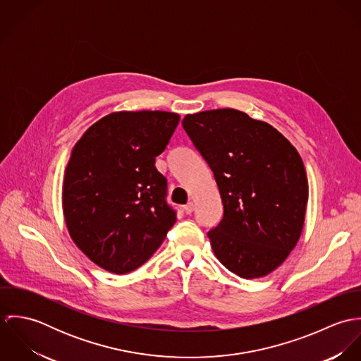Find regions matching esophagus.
I'll return each instance as SVG.
<instances>
[{
  "label": "esophagus",
  "mask_w": 361,
  "mask_h": 361,
  "mask_svg": "<svg viewBox=\"0 0 361 361\" xmlns=\"http://www.w3.org/2000/svg\"><path fill=\"white\" fill-rule=\"evenodd\" d=\"M183 211H185L186 214H192V212L195 211V203L190 202V203H188L186 206H183Z\"/></svg>",
  "instance_id": "obj_1"
}]
</instances>
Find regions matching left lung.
<instances>
[{
  "label": "left lung",
  "mask_w": 361,
  "mask_h": 361,
  "mask_svg": "<svg viewBox=\"0 0 361 361\" xmlns=\"http://www.w3.org/2000/svg\"><path fill=\"white\" fill-rule=\"evenodd\" d=\"M182 125L222 199L224 218L208 232L215 257L245 279L271 274L303 231L309 182L302 157L274 126L239 109L188 114Z\"/></svg>",
  "instance_id": "1"
}]
</instances>
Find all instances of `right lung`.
<instances>
[{
	"instance_id": "1",
	"label": "right lung",
	"mask_w": 361,
	"mask_h": 361,
	"mask_svg": "<svg viewBox=\"0 0 361 361\" xmlns=\"http://www.w3.org/2000/svg\"><path fill=\"white\" fill-rule=\"evenodd\" d=\"M179 119L165 111L112 112L72 149L62 185L65 224L75 245L108 272L143 265L176 221L154 164Z\"/></svg>"
}]
</instances>
